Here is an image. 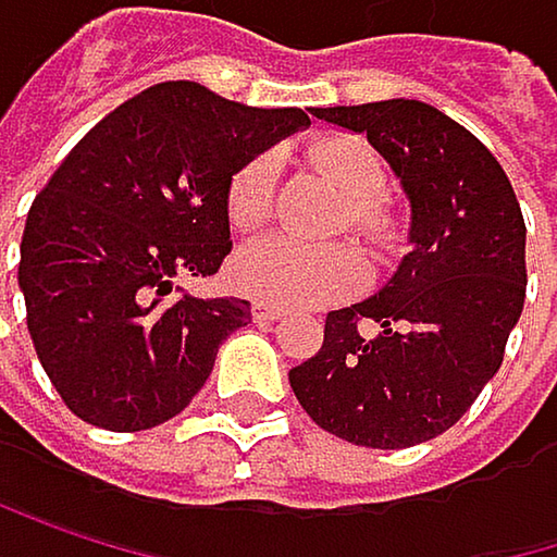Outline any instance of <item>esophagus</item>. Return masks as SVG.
Wrapping results in <instances>:
<instances>
[{
	"instance_id": "esophagus-1",
	"label": "esophagus",
	"mask_w": 557,
	"mask_h": 557,
	"mask_svg": "<svg viewBox=\"0 0 557 557\" xmlns=\"http://www.w3.org/2000/svg\"><path fill=\"white\" fill-rule=\"evenodd\" d=\"M250 313H253V320H257V323H276V320L284 317V310H281V307H273V304H263V300H257Z\"/></svg>"
}]
</instances>
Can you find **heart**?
<instances>
[{
	"label": "heart",
	"mask_w": 557,
	"mask_h": 557,
	"mask_svg": "<svg viewBox=\"0 0 557 557\" xmlns=\"http://www.w3.org/2000/svg\"><path fill=\"white\" fill-rule=\"evenodd\" d=\"M307 154L310 164L320 174H326L346 197L339 227H346L352 237H360L380 253L393 250L399 240V221L383 201L386 168L373 145L356 135H333L313 141ZM273 181L276 161L267 151L247 158L234 171L224 194L227 221L234 231H257L270 221ZM231 276L237 290H244L253 300L290 310H310L339 304L360 290L367 284V260L349 244L304 247L287 237H267L244 247L234 257Z\"/></svg>",
	"instance_id": "1"
}]
</instances>
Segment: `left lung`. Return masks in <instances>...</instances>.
<instances>
[{"mask_svg":"<svg viewBox=\"0 0 557 557\" xmlns=\"http://www.w3.org/2000/svg\"><path fill=\"white\" fill-rule=\"evenodd\" d=\"M360 132L412 205V250L370 300L326 313L323 346L290 370L307 416L367 449L443 435L498 373L525 304V218L495 154L412 98L313 108Z\"/></svg>","mask_w":557,"mask_h":557,"instance_id":"1","label":"left lung"}]
</instances>
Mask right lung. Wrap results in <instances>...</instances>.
Wrapping results in <instances>:
<instances>
[{"mask_svg":"<svg viewBox=\"0 0 557 557\" xmlns=\"http://www.w3.org/2000/svg\"><path fill=\"white\" fill-rule=\"evenodd\" d=\"M310 125L300 108H250L197 82L117 104L35 194L18 257L25 323L62 403L111 432L177 416L250 320L234 297H171L231 253L234 171Z\"/></svg>","mask_w":557,"mask_h":557,"instance_id":"1","label":"right lung"}]
</instances>
